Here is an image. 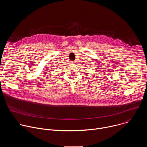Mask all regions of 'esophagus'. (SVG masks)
Segmentation results:
<instances>
[{"label":"esophagus","mask_w":147,"mask_h":147,"mask_svg":"<svg viewBox=\"0 0 147 147\" xmlns=\"http://www.w3.org/2000/svg\"><path fill=\"white\" fill-rule=\"evenodd\" d=\"M70 63H71V64H75V63H76V61H70Z\"/></svg>","instance_id":"1"}]
</instances>
